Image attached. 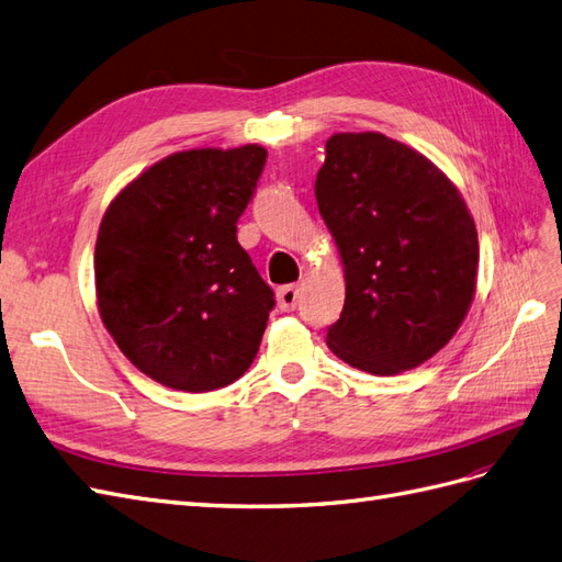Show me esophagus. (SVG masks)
Returning a JSON list of instances; mask_svg holds the SVG:
<instances>
[{
  "label": "esophagus",
  "instance_id": "obj_1",
  "mask_svg": "<svg viewBox=\"0 0 562 562\" xmlns=\"http://www.w3.org/2000/svg\"><path fill=\"white\" fill-rule=\"evenodd\" d=\"M296 304H299V286L296 284L280 286V290H278V306H280V311L290 313V311L296 308Z\"/></svg>",
  "mask_w": 562,
  "mask_h": 562
}]
</instances>
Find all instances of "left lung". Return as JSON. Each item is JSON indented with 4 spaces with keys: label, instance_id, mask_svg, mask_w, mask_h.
<instances>
[{
    "label": "left lung",
    "instance_id": "1",
    "mask_svg": "<svg viewBox=\"0 0 562 562\" xmlns=\"http://www.w3.org/2000/svg\"><path fill=\"white\" fill-rule=\"evenodd\" d=\"M315 199L347 278L327 347L372 375L425 363L463 323L477 278V229L443 172L380 133L325 142Z\"/></svg>",
    "mask_w": 562,
    "mask_h": 562
}]
</instances>
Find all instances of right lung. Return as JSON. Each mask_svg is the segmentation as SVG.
I'll list each match as a JSON object with an SVG mask.
<instances>
[{"mask_svg": "<svg viewBox=\"0 0 562 562\" xmlns=\"http://www.w3.org/2000/svg\"><path fill=\"white\" fill-rule=\"evenodd\" d=\"M268 151L190 149L111 201L94 249L97 304L119 349L170 390L211 392L249 370L276 294L237 241Z\"/></svg>", "mask_w": 562, "mask_h": 562, "instance_id": "1", "label": "right lung"}]
</instances>
